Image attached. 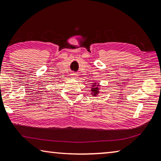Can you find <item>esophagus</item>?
Wrapping results in <instances>:
<instances>
[{
    "label": "esophagus",
    "mask_w": 161,
    "mask_h": 161,
    "mask_svg": "<svg viewBox=\"0 0 161 161\" xmlns=\"http://www.w3.org/2000/svg\"><path fill=\"white\" fill-rule=\"evenodd\" d=\"M71 76H72V78H74V79L77 78V75L76 74V73H72V74H71Z\"/></svg>",
    "instance_id": "obj_1"
}]
</instances>
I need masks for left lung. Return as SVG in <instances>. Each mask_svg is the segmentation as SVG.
<instances>
[{"label":"left lung","mask_w":161,"mask_h":161,"mask_svg":"<svg viewBox=\"0 0 161 161\" xmlns=\"http://www.w3.org/2000/svg\"><path fill=\"white\" fill-rule=\"evenodd\" d=\"M100 84L97 82H93L91 87V95L93 97H97L100 93Z\"/></svg>","instance_id":"left-lung-1"}]
</instances>
